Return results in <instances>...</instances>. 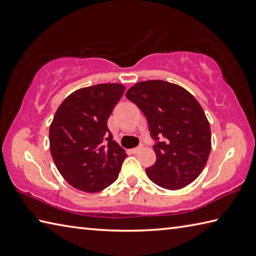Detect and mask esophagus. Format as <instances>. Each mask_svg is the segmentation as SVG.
I'll return each mask as SVG.
<instances>
[{
  "label": "esophagus",
  "instance_id": "obj_1",
  "mask_svg": "<svg viewBox=\"0 0 256 256\" xmlns=\"http://www.w3.org/2000/svg\"><path fill=\"white\" fill-rule=\"evenodd\" d=\"M142 149H144V146H136V148H133L130 151H131V154H138V151L142 150Z\"/></svg>",
  "mask_w": 256,
  "mask_h": 256
}]
</instances>
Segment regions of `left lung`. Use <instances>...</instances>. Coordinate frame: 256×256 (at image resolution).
<instances>
[{"label": "left lung", "instance_id": "8db88e82", "mask_svg": "<svg viewBox=\"0 0 256 256\" xmlns=\"http://www.w3.org/2000/svg\"><path fill=\"white\" fill-rule=\"evenodd\" d=\"M126 98L144 114L154 141L157 160L146 170L149 178L166 190L192 183L211 150L210 125L200 104L188 90L162 80L138 82Z\"/></svg>", "mask_w": 256, "mask_h": 256}]
</instances>
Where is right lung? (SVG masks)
<instances>
[{
  "label": "right lung",
  "instance_id": "obj_1",
  "mask_svg": "<svg viewBox=\"0 0 256 256\" xmlns=\"http://www.w3.org/2000/svg\"><path fill=\"white\" fill-rule=\"evenodd\" d=\"M125 92L120 84H102L72 92L56 110L50 126V148L60 175L84 192H99L118 180L124 149L107 126Z\"/></svg>",
  "mask_w": 256,
  "mask_h": 256
}]
</instances>
